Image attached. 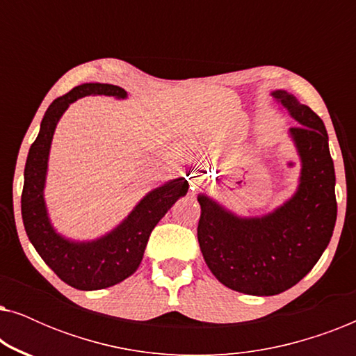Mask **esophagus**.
Returning <instances> with one entry per match:
<instances>
[{
    "instance_id": "obj_1",
    "label": "esophagus",
    "mask_w": 356,
    "mask_h": 356,
    "mask_svg": "<svg viewBox=\"0 0 356 356\" xmlns=\"http://www.w3.org/2000/svg\"><path fill=\"white\" fill-rule=\"evenodd\" d=\"M188 179H189V186H191V189H196L199 184H201V181H202V178L199 177L197 173H189V177H188Z\"/></svg>"
}]
</instances>
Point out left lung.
<instances>
[{"instance_id":"left-lung-1","label":"left lung","mask_w":356,"mask_h":356,"mask_svg":"<svg viewBox=\"0 0 356 356\" xmlns=\"http://www.w3.org/2000/svg\"><path fill=\"white\" fill-rule=\"evenodd\" d=\"M296 121L289 138L300 159L296 191L274 211L245 217L201 193L197 241L216 279L245 295L291 289L327 248L337 220L335 172L323 120L293 94H270Z\"/></svg>"}]
</instances>
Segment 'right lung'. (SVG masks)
I'll list each match as a JSON object with an SVG mask.
<instances>
[{"mask_svg":"<svg viewBox=\"0 0 356 356\" xmlns=\"http://www.w3.org/2000/svg\"><path fill=\"white\" fill-rule=\"evenodd\" d=\"M87 95H108L120 100L128 97L118 86L87 82L53 100L29 150L21 209L29 240L45 264L65 284L90 291L113 286L138 270L154 227L179 197L186 196L189 184L179 177L152 189L113 230L95 240L82 241L61 235L53 227L45 202L48 159L58 121L71 104Z\"/></svg>","mask_w":356,"mask_h":356,"instance_id":"right-lung-1","label":"right lung"}]
</instances>
